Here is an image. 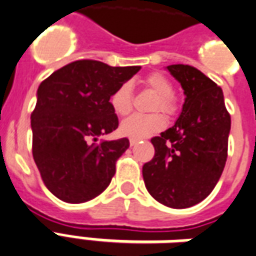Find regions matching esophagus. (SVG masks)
I'll return each mask as SVG.
<instances>
[{
    "instance_id": "1",
    "label": "esophagus",
    "mask_w": 256,
    "mask_h": 256,
    "mask_svg": "<svg viewBox=\"0 0 256 256\" xmlns=\"http://www.w3.org/2000/svg\"><path fill=\"white\" fill-rule=\"evenodd\" d=\"M138 142H140L138 140H134V138H132V140H130V145H132V146H134V145H137Z\"/></svg>"
}]
</instances>
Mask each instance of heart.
Instances as JSON below:
<instances>
[{"mask_svg":"<svg viewBox=\"0 0 256 256\" xmlns=\"http://www.w3.org/2000/svg\"><path fill=\"white\" fill-rule=\"evenodd\" d=\"M145 85L157 99L153 103L152 111H162L166 115H175L178 111V103L174 96V85L166 76L154 72L145 77ZM110 106L114 112L123 116L128 115L133 108V88L130 82H123L115 88L110 96ZM166 128V118L162 114H134L120 123V133L134 140H142Z\"/></svg>","mask_w":256,"mask_h":256,"instance_id":"heart-1","label":"heart"}]
</instances>
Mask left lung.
Listing matches in <instances>:
<instances>
[{
	"label": "left lung",
	"mask_w": 256,
	"mask_h": 256,
	"mask_svg": "<svg viewBox=\"0 0 256 256\" xmlns=\"http://www.w3.org/2000/svg\"><path fill=\"white\" fill-rule=\"evenodd\" d=\"M186 94L180 116L158 137L154 156L144 164L149 194L174 209L190 208L213 191L228 157L230 115L222 90L190 65H170Z\"/></svg>",
	"instance_id": "left-lung-1"
}]
</instances>
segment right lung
<instances>
[{
	"mask_svg": "<svg viewBox=\"0 0 256 256\" xmlns=\"http://www.w3.org/2000/svg\"><path fill=\"white\" fill-rule=\"evenodd\" d=\"M140 69L80 60L40 82L31 114L32 156L43 183L60 200L86 202L111 183L116 160L130 142H98V137L118 128L110 96Z\"/></svg>",
	"mask_w": 256,
	"mask_h": 256,
	"instance_id": "right-lung-1",
	"label": "right lung"
}]
</instances>
